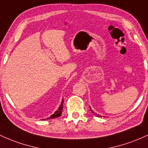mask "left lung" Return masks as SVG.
Here are the masks:
<instances>
[{
    "instance_id": "1",
    "label": "left lung",
    "mask_w": 148,
    "mask_h": 148,
    "mask_svg": "<svg viewBox=\"0 0 148 148\" xmlns=\"http://www.w3.org/2000/svg\"><path fill=\"white\" fill-rule=\"evenodd\" d=\"M90 111H91V112H92V114H95V116H99L98 114H95V112H92V110H91V109H90Z\"/></svg>"
}]
</instances>
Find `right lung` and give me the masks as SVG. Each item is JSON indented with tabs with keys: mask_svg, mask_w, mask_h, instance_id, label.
<instances>
[{
	"mask_svg": "<svg viewBox=\"0 0 148 148\" xmlns=\"http://www.w3.org/2000/svg\"><path fill=\"white\" fill-rule=\"evenodd\" d=\"M63 103H64V100H63V99H62V100L61 105H60V106L59 109H58V110H57L56 112L53 114V115H51V116H50L49 118H46V119H55V118L59 117L60 116H61L62 112V110H63ZM43 120H45V119H43Z\"/></svg>",
	"mask_w": 148,
	"mask_h": 148,
	"instance_id": "right-lung-1",
	"label": "right lung"
}]
</instances>
